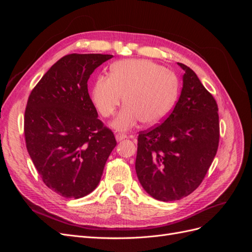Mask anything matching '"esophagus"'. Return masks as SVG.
Wrapping results in <instances>:
<instances>
[{
  "mask_svg": "<svg viewBox=\"0 0 252 252\" xmlns=\"http://www.w3.org/2000/svg\"><path fill=\"white\" fill-rule=\"evenodd\" d=\"M127 138V135L125 134V133H122V132H118L117 134H116V139H117V141L119 142V141H122V140H125Z\"/></svg>",
  "mask_w": 252,
  "mask_h": 252,
  "instance_id": "34e87169",
  "label": "esophagus"
}]
</instances>
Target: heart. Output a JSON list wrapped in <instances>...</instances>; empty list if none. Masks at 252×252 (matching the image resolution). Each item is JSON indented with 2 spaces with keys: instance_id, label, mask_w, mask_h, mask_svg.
I'll use <instances>...</instances> for the list:
<instances>
[{
  "instance_id": "1",
  "label": "heart",
  "mask_w": 252,
  "mask_h": 252,
  "mask_svg": "<svg viewBox=\"0 0 252 252\" xmlns=\"http://www.w3.org/2000/svg\"><path fill=\"white\" fill-rule=\"evenodd\" d=\"M179 79L173 71L149 60H123L113 64L109 77H98L91 101L103 118L113 116L124 95L112 126L129 130L142 121L155 125L166 118L177 101Z\"/></svg>"
}]
</instances>
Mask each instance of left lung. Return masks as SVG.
Instances as JSON below:
<instances>
[{
  "instance_id": "left-lung-1",
  "label": "left lung",
  "mask_w": 252,
  "mask_h": 252,
  "mask_svg": "<svg viewBox=\"0 0 252 252\" xmlns=\"http://www.w3.org/2000/svg\"><path fill=\"white\" fill-rule=\"evenodd\" d=\"M184 70L179 101L163 123L140 131L135 171L146 192L170 202L192 193L215 158L220 141L219 108L195 72Z\"/></svg>"
}]
</instances>
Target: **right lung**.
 <instances>
[{
  "label": "right lung",
  "instance_id": "obj_1",
  "mask_svg": "<svg viewBox=\"0 0 252 252\" xmlns=\"http://www.w3.org/2000/svg\"><path fill=\"white\" fill-rule=\"evenodd\" d=\"M111 58L101 53L61 58L28 97V154L44 184L67 199L94 191L117 145L113 132L97 119L87 87L90 74Z\"/></svg>",
  "mask_w": 252,
  "mask_h": 252
}]
</instances>
